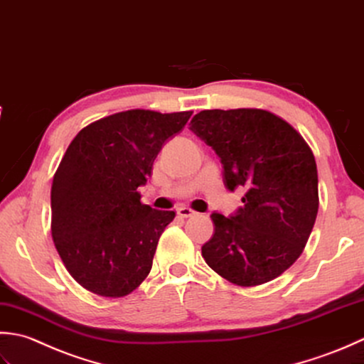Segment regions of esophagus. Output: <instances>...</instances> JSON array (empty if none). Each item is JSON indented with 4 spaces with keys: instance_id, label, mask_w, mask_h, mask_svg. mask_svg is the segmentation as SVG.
<instances>
[{
    "instance_id": "34e87169",
    "label": "esophagus",
    "mask_w": 364,
    "mask_h": 364,
    "mask_svg": "<svg viewBox=\"0 0 364 364\" xmlns=\"http://www.w3.org/2000/svg\"><path fill=\"white\" fill-rule=\"evenodd\" d=\"M177 215L182 218H190V217H195L196 212L191 210L190 207H179V209H177Z\"/></svg>"
}]
</instances>
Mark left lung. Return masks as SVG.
<instances>
[{
    "instance_id": "1",
    "label": "left lung",
    "mask_w": 364,
    "mask_h": 364,
    "mask_svg": "<svg viewBox=\"0 0 364 364\" xmlns=\"http://www.w3.org/2000/svg\"><path fill=\"white\" fill-rule=\"evenodd\" d=\"M190 130L220 157L226 188L245 190L235 215H210L203 257L232 284L269 283L300 257L316 223L313 151L291 124L259 108L204 109Z\"/></svg>"
}]
</instances>
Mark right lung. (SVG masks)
I'll return each mask as SVG.
<instances>
[{
  "label": "right lung",
  "instance_id": "obj_1",
  "mask_svg": "<svg viewBox=\"0 0 364 364\" xmlns=\"http://www.w3.org/2000/svg\"><path fill=\"white\" fill-rule=\"evenodd\" d=\"M191 114L121 111L72 139L51 183V237L86 291L119 299L149 275L160 235L176 213L141 203L138 187Z\"/></svg>",
  "mask_w": 364,
  "mask_h": 364
}]
</instances>
